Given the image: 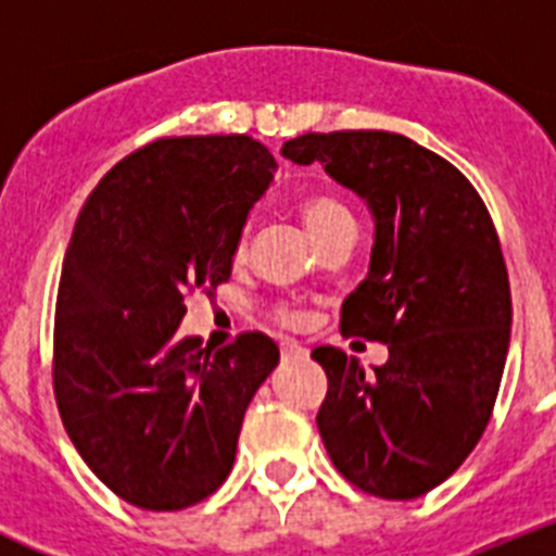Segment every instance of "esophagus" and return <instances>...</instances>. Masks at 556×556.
Masks as SVG:
<instances>
[{
  "label": "esophagus",
  "mask_w": 556,
  "mask_h": 556,
  "mask_svg": "<svg viewBox=\"0 0 556 556\" xmlns=\"http://www.w3.org/2000/svg\"><path fill=\"white\" fill-rule=\"evenodd\" d=\"M281 356L283 358H303V356H308V351L303 345H298V342H289V339H283Z\"/></svg>",
  "instance_id": "esophagus-1"
}]
</instances>
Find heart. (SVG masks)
<instances>
[{
	"instance_id": "1",
	"label": "heart",
	"mask_w": 556,
	"mask_h": 556,
	"mask_svg": "<svg viewBox=\"0 0 556 556\" xmlns=\"http://www.w3.org/2000/svg\"><path fill=\"white\" fill-rule=\"evenodd\" d=\"M301 217L303 223H306L308 233H312L320 244H326L333 236L345 233V230H356V219H353L351 208H348L342 200L331 198V194H308L301 203ZM242 255L244 236L236 242V258H242ZM273 317L281 323V326H301V323L306 320V314H303L301 308L287 306V303L275 308Z\"/></svg>"
}]
</instances>
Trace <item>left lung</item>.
Instances as JSON below:
<instances>
[{
  "instance_id": "1",
  "label": "left lung",
  "mask_w": 556,
  "mask_h": 556,
  "mask_svg": "<svg viewBox=\"0 0 556 556\" xmlns=\"http://www.w3.org/2000/svg\"><path fill=\"white\" fill-rule=\"evenodd\" d=\"M281 155L320 161L376 217L370 273L342 303L339 331L384 342L390 358L367 372L333 345L312 351L328 376L317 412L328 456L378 498L426 495L481 440L507 362L513 298L488 205L401 132H306Z\"/></svg>"
}]
</instances>
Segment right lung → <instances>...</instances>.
<instances>
[{"label": "right lung", "instance_id": "add662e5", "mask_svg": "<svg viewBox=\"0 0 556 556\" xmlns=\"http://www.w3.org/2000/svg\"><path fill=\"white\" fill-rule=\"evenodd\" d=\"M250 136H164L108 172L63 258L52 387L68 440L108 490L150 513L208 498L228 479L250 397L278 345L178 337L186 298L230 278L248 211L273 180Z\"/></svg>", "mask_w": 556, "mask_h": 556}]
</instances>
